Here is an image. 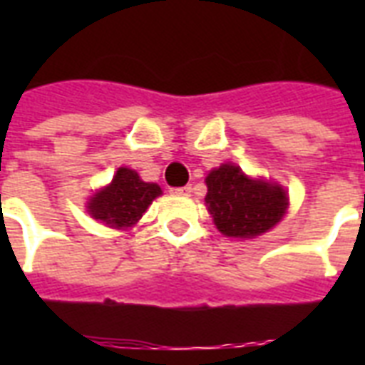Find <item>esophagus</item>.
<instances>
[{
	"label": "esophagus",
	"mask_w": 365,
	"mask_h": 365,
	"mask_svg": "<svg viewBox=\"0 0 365 365\" xmlns=\"http://www.w3.org/2000/svg\"><path fill=\"white\" fill-rule=\"evenodd\" d=\"M172 195H189L191 193V185H183V187H172Z\"/></svg>",
	"instance_id": "obj_1"
}]
</instances>
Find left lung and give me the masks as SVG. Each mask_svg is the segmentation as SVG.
I'll use <instances>...</instances> for the list:
<instances>
[{"label":"left lung","instance_id":"obj_1","mask_svg":"<svg viewBox=\"0 0 365 365\" xmlns=\"http://www.w3.org/2000/svg\"><path fill=\"white\" fill-rule=\"evenodd\" d=\"M206 205L225 237L252 239L274 227L288 208L282 187L250 180L239 166L222 165L206 178Z\"/></svg>","mask_w":365,"mask_h":365}]
</instances>
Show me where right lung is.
Masks as SVG:
<instances>
[{"mask_svg": "<svg viewBox=\"0 0 365 365\" xmlns=\"http://www.w3.org/2000/svg\"><path fill=\"white\" fill-rule=\"evenodd\" d=\"M159 195L157 183H145L130 168H119L113 182L91 199L88 212L111 227H130Z\"/></svg>", "mask_w": 365, "mask_h": 365, "instance_id": "obj_1", "label": "right lung"}]
</instances>
